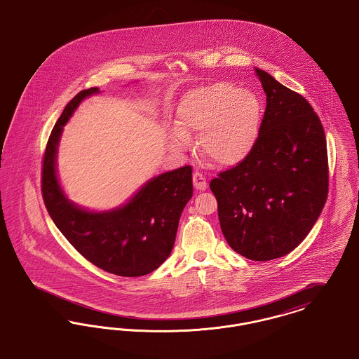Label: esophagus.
Masks as SVG:
<instances>
[{"label":"esophagus","instance_id":"obj_1","mask_svg":"<svg viewBox=\"0 0 359 359\" xmlns=\"http://www.w3.org/2000/svg\"><path fill=\"white\" fill-rule=\"evenodd\" d=\"M193 185H194V188L197 189V190H205L208 188V182L207 178H205V175L203 174V172H198V171H196L194 174H193Z\"/></svg>","mask_w":359,"mask_h":359}]
</instances>
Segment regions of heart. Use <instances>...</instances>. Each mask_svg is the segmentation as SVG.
<instances>
[{
  "mask_svg": "<svg viewBox=\"0 0 359 359\" xmlns=\"http://www.w3.org/2000/svg\"><path fill=\"white\" fill-rule=\"evenodd\" d=\"M262 118V105L250 90H239L228 82H216L190 90L177 108V123L170 146L185 151L189 133H200L198 149L219 166H235L252 151Z\"/></svg>",
  "mask_w": 359,
  "mask_h": 359,
  "instance_id": "b5f03b06",
  "label": "heart"
}]
</instances>
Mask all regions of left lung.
I'll use <instances>...</instances> for the list:
<instances>
[{
    "label": "left lung",
    "mask_w": 359,
    "mask_h": 359,
    "mask_svg": "<svg viewBox=\"0 0 359 359\" xmlns=\"http://www.w3.org/2000/svg\"><path fill=\"white\" fill-rule=\"evenodd\" d=\"M266 109L243 162L213 178L226 243L251 261L293 251L309 233L328 193V156L320 118L302 95L255 69Z\"/></svg>",
    "instance_id": "1"
}]
</instances>
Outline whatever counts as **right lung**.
<instances>
[{
    "label": "right lung",
    "mask_w": 359,
    "mask_h": 359,
    "mask_svg": "<svg viewBox=\"0 0 359 359\" xmlns=\"http://www.w3.org/2000/svg\"><path fill=\"white\" fill-rule=\"evenodd\" d=\"M95 93L98 88L79 92L51 131L41 166L43 200L59 231L89 262L121 277L146 276L170 255L181 213L193 194L191 168L154 177L123 207L108 212L76 207L57 181V144L81 101Z\"/></svg>",
    "instance_id": "add662e5"
}]
</instances>
